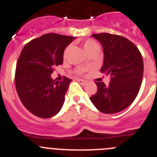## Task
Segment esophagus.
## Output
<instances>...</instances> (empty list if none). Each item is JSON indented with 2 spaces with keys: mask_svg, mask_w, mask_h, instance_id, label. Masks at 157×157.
<instances>
[{
  "mask_svg": "<svg viewBox=\"0 0 157 157\" xmlns=\"http://www.w3.org/2000/svg\"><path fill=\"white\" fill-rule=\"evenodd\" d=\"M78 82L82 86H85L86 84V81H85V80H83V79H78Z\"/></svg>",
  "mask_w": 157,
  "mask_h": 157,
  "instance_id": "34e87169",
  "label": "esophagus"
}]
</instances>
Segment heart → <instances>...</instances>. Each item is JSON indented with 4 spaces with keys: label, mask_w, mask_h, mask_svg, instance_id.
Returning a JSON list of instances; mask_svg holds the SVG:
<instances>
[{
    "label": "heart",
    "mask_w": 157,
    "mask_h": 157,
    "mask_svg": "<svg viewBox=\"0 0 157 157\" xmlns=\"http://www.w3.org/2000/svg\"><path fill=\"white\" fill-rule=\"evenodd\" d=\"M82 45L83 47H84V48H85V50L86 51V52L88 54L90 53V52H93V51L99 49V45H98V42H97L96 41H94V39L86 40V41H83ZM71 48V45H67V46L65 48L64 51H63V56H64V57L65 56H67V55L68 54ZM76 71H77V73H78V74H82V73H83V72L85 71V68H84V67H78V68L76 70Z\"/></svg>",
    "instance_id": "1"
}]
</instances>
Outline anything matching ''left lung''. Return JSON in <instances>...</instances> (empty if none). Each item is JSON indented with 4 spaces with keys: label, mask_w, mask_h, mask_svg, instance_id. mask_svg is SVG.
I'll list each match as a JSON object with an SVG mask.
<instances>
[{
    "label": "left lung",
    "mask_w": 157,
    "mask_h": 157,
    "mask_svg": "<svg viewBox=\"0 0 157 157\" xmlns=\"http://www.w3.org/2000/svg\"><path fill=\"white\" fill-rule=\"evenodd\" d=\"M104 50L101 72L111 76L110 83L95 82L98 91L90 98L101 112L113 114L127 109L139 92L143 77V59L134 43L124 37L109 33L92 34Z\"/></svg>",
    "instance_id": "left-lung-1"
}]
</instances>
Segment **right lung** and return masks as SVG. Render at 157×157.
<instances>
[{"label": "right lung", "mask_w": 157, "mask_h": 157, "mask_svg": "<svg viewBox=\"0 0 157 157\" xmlns=\"http://www.w3.org/2000/svg\"><path fill=\"white\" fill-rule=\"evenodd\" d=\"M75 37L49 33L23 47L16 63L15 83L25 108L40 118H51L60 111L71 79L51 78L54 67L63 63V51Z\"/></svg>", "instance_id": "obj_1"}]
</instances>
